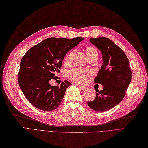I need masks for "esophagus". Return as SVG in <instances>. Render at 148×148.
<instances>
[{
	"instance_id": "esophagus-1",
	"label": "esophagus",
	"mask_w": 148,
	"mask_h": 148,
	"mask_svg": "<svg viewBox=\"0 0 148 148\" xmlns=\"http://www.w3.org/2000/svg\"><path fill=\"white\" fill-rule=\"evenodd\" d=\"M79 89L82 90H85L86 89H88V88H86V87H81V86H79Z\"/></svg>"
}]
</instances>
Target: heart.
Returning a JSON list of instances; mask_svg holds the SVG:
<instances>
[{
  "label": "heart",
  "mask_w": 148,
  "mask_h": 148,
  "mask_svg": "<svg viewBox=\"0 0 148 148\" xmlns=\"http://www.w3.org/2000/svg\"><path fill=\"white\" fill-rule=\"evenodd\" d=\"M86 54L89 59L97 58L99 56L97 49L92 46H88L85 49ZM74 54V51H71L68 53L64 59V64L68 65L70 64L72 60V58ZM91 72L89 70H84L82 69H75L69 71L67 74V76L72 81L77 84H84L87 79L91 75Z\"/></svg>",
  "instance_id": "obj_1"
}]
</instances>
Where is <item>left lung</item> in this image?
<instances>
[{"label":"left lung","instance_id":"1","mask_svg":"<svg viewBox=\"0 0 148 148\" xmlns=\"http://www.w3.org/2000/svg\"><path fill=\"white\" fill-rule=\"evenodd\" d=\"M90 43L99 49L103 56V64L94 82L104 86L96 97L88 102L89 106L99 112L108 111L123 100L131 81V70L126 54L106 37H90Z\"/></svg>","mask_w":148,"mask_h":148}]
</instances>
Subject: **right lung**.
I'll list each match as a JSON object with an SVG mask.
<instances>
[{
    "instance_id": "1",
    "label": "right lung",
    "mask_w": 148,
    "mask_h": 148,
    "mask_svg": "<svg viewBox=\"0 0 148 148\" xmlns=\"http://www.w3.org/2000/svg\"><path fill=\"white\" fill-rule=\"evenodd\" d=\"M84 40L50 37L33 46L23 56L18 73V84L26 99L34 106L45 111L54 110L61 103L71 83L64 81L52 86V79L60 72L67 52Z\"/></svg>"
}]
</instances>
